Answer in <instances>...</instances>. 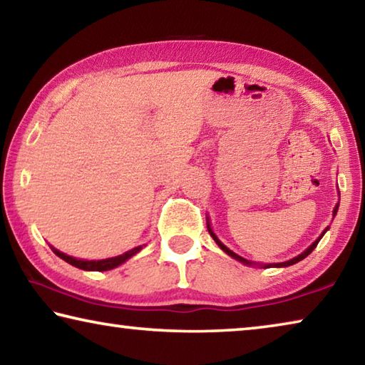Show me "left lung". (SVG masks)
<instances>
[{"instance_id": "obj_1", "label": "left lung", "mask_w": 365, "mask_h": 365, "mask_svg": "<svg viewBox=\"0 0 365 365\" xmlns=\"http://www.w3.org/2000/svg\"><path fill=\"white\" fill-rule=\"evenodd\" d=\"M336 211H338V205L335 206V209H333V215H336ZM207 230H209V233H211V237L214 238V242L215 243H217V246H219V248L222 250V251H224V252H227V255L228 256H230V257H233V259H237V261H240V262H242V264H246V265H252V264H255V262H250L248 261V259H245V257H242V256H238V255H235V252L232 251V250H228L227 248V246L224 245V243H222L220 242V240L217 238V237H215V233L212 232V228H211V225H209L207 224ZM327 230H329V227H327L325 228V230L322 232V235H320V237L316 240V242H314L311 246H309V248L306 250V251H302L301 252V255L299 256H296V257H293V259H289V261H287V262H279V264H264L262 265V267L264 269H269V267H288V265H293V264H296V262H299V261H302V259H304V257H307L309 255H311V252L314 251V250H316V246L319 245V242H320V238H322L324 237V235H325V232Z\"/></svg>"}]
</instances>
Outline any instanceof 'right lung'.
I'll return each mask as SVG.
<instances>
[{
  "instance_id": "add662e5",
  "label": "right lung",
  "mask_w": 365,
  "mask_h": 365,
  "mask_svg": "<svg viewBox=\"0 0 365 365\" xmlns=\"http://www.w3.org/2000/svg\"><path fill=\"white\" fill-rule=\"evenodd\" d=\"M143 246H146V245H140V246H137V248H133L130 251L123 252V255H120V256L109 257V259H101V261H83V259H76V257H72V256H67V255H64V252H61L56 248H53V246H51V250H53L54 255L59 256L61 259H63V261L69 262L71 265H73V267H78V269H82V270H98V272H103V270H110V269L117 267V265L123 264V262L127 261V259H130L132 256H135V255H137V252H140L141 250H143Z\"/></svg>"
}]
</instances>
